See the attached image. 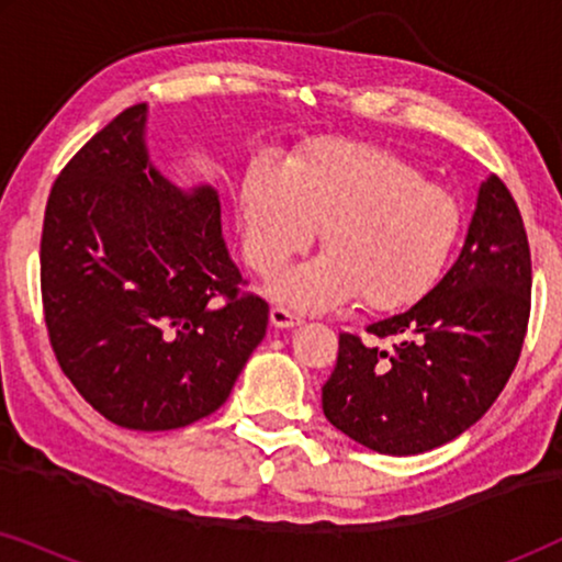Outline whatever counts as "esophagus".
<instances>
[{
  "instance_id": "obj_1",
  "label": "esophagus",
  "mask_w": 562,
  "mask_h": 562,
  "mask_svg": "<svg viewBox=\"0 0 562 562\" xmlns=\"http://www.w3.org/2000/svg\"><path fill=\"white\" fill-rule=\"evenodd\" d=\"M271 325L281 327V329H289V327L302 325V317H299V314H294L291 310H286V306H273V310H271Z\"/></svg>"
}]
</instances>
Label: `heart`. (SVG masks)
I'll list each match as a JSON object with an SVG mask.
<instances>
[{"instance_id":"1","label":"heart","mask_w":562,"mask_h":562,"mask_svg":"<svg viewBox=\"0 0 562 562\" xmlns=\"http://www.w3.org/2000/svg\"><path fill=\"white\" fill-rule=\"evenodd\" d=\"M243 250L271 279L322 229L327 252L276 283L302 310L360 294L371 310H402L440 281L463 229L458 199L412 160L371 143L319 140L286 168L258 164L240 189Z\"/></svg>"}]
</instances>
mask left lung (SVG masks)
Listing matches in <instances>:
<instances>
[{"label":"left lung","instance_id":"left-lung-1","mask_svg":"<svg viewBox=\"0 0 562 562\" xmlns=\"http://www.w3.org/2000/svg\"><path fill=\"white\" fill-rule=\"evenodd\" d=\"M532 258L519 206L498 176L481 181L463 250L435 289L366 327L391 348L342 333L322 409L381 456L456 440L502 394L529 322Z\"/></svg>","mask_w":562,"mask_h":562}]
</instances>
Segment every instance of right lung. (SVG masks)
Listing matches in <instances>:
<instances>
[{"label":"right lung","instance_id":"1","mask_svg":"<svg viewBox=\"0 0 562 562\" xmlns=\"http://www.w3.org/2000/svg\"><path fill=\"white\" fill-rule=\"evenodd\" d=\"M148 106L91 137L53 183L41 237L50 348L114 425L187 427L227 402L266 337L268 304L240 291L212 187L150 164Z\"/></svg>","mask_w":562,"mask_h":562}]
</instances>
